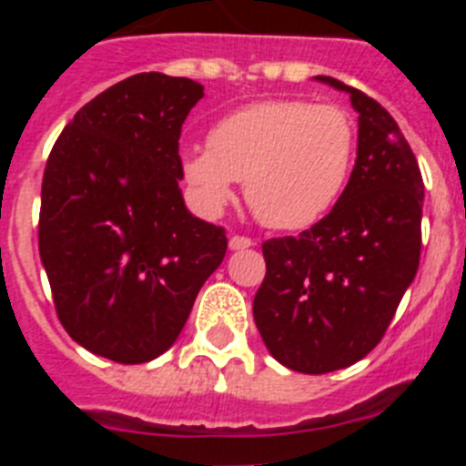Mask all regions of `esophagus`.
<instances>
[{"instance_id": "obj_1", "label": "esophagus", "mask_w": 466, "mask_h": 466, "mask_svg": "<svg viewBox=\"0 0 466 466\" xmlns=\"http://www.w3.org/2000/svg\"><path fill=\"white\" fill-rule=\"evenodd\" d=\"M252 238H245V236H230L228 240V247L233 249V252H238V249H247V247H252Z\"/></svg>"}]
</instances>
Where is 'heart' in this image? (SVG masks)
<instances>
[{"label": "heart", "instance_id": "heart-1", "mask_svg": "<svg viewBox=\"0 0 466 466\" xmlns=\"http://www.w3.org/2000/svg\"><path fill=\"white\" fill-rule=\"evenodd\" d=\"M209 149L182 156L196 205L214 217L245 182L252 212L270 228L300 230L319 221L343 193L357 151V123L339 105L261 100L209 130Z\"/></svg>", "mask_w": 466, "mask_h": 466}]
</instances>
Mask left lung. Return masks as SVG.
Here are the masks:
<instances>
[{
  "mask_svg": "<svg viewBox=\"0 0 466 466\" xmlns=\"http://www.w3.org/2000/svg\"><path fill=\"white\" fill-rule=\"evenodd\" d=\"M345 90L360 114L357 160L339 203L299 236L263 242L266 278L254 322L270 355L291 371H339L385 336L420 266L425 184L397 121L361 90Z\"/></svg>",
  "mask_w": 466,
  "mask_h": 466,
  "instance_id": "left-lung-1",
  "label": "left lung"
}]
</instances>
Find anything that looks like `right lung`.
I'll return each instance as SVG.
<instances>
[{
    "mask_svg": "<svg viewBox=\"0 0 466 466\" xmlns=\"http://www.w3.org/2000/svg\"><path fill=\"white\" fill-rule=\"evenodd\" d=\"M200 97L198 81L135 74L81 106L53 144L39 254L65 331L93 355H163L224 261V228L193 217L179 188V135Z\"/></svg>",
    "mask_w": 466,
    "mask_h": 466,
    "instance_id": "right-lung-1",
    "label": "right lung"
}]
</instances>
